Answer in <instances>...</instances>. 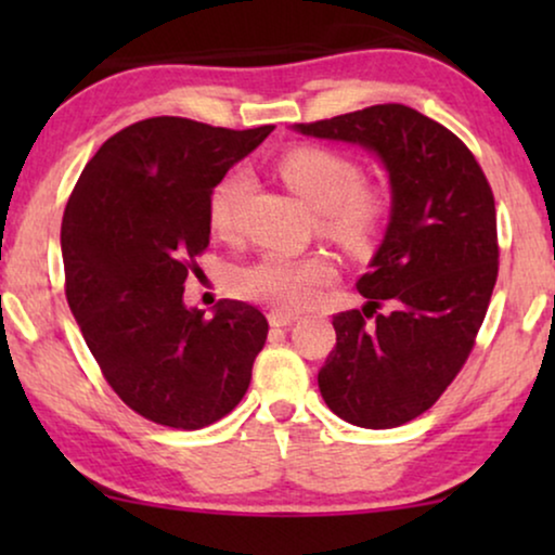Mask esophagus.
Returning a JSON list of instances; mask_svg holds the SVG:
<instances>
[{
    "label": "esophagus",
    "instance_id": "esophagus-1",
    "mask_svg": "<svg viewBox=\"0 0 555 555\" xmlns=\"http://www.w3.org/2000/svg\"><path fill=\"white\" fill-rule=\"evenodd\" d=\"M268 321H270L272 328H291V325L298 323V315L285 313V310H270Z\"/></svg>",
    "mask_w": 555,
    "mask_h": 555
}]
</instances>
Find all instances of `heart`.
I'll return each instance as SVG.
<instances>
[{
	"instance_id": "heart-1",
	"label": "heart",
	"mask_w": 555,
	"mask_h": 555,
	"mask_svg": "<svg viewBox=\"0 0 555 555\" xmlns=\"http://www.w3.org/2000/svg\"><path fill=\"white\" fill-rule=\"evenodd\" d=\"M280 177L315 209L318 230L346 253L371 255L391 215V196L382 184L363 181L361 166L346 154L323 146L285 151L278 162ZM253 189L247 169H232L209 194V224L222 237L240 230V211ZM336 280V264L325 255H291L268 249L232 275L237 295L283 310L313 306Z\"/></svg>"
}]
</instances>
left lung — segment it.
<instances>
[{
  "label": "left lung",
  "instance_id": "obj_1",
  "mask_svg": "<svg viewBox=\"0 0 555 555\" xmlns=\"http://www.w3.org/2000/svg\"><path fill=\"white\" fill-rule=\"evenodd\" d=\"M298 131L361 143L389 171V230L356 283L369 302L333 315L336 348L318 386L356 427H401L435 406L473 353L498 280L495 196L473 151L409 105H371ZM384 305L389 314L377 313Z\"/></svg>",
  "mask_w": 555,
  "mask_h": 555
}]
</instances>
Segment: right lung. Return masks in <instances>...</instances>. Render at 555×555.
Instances as JSON below:
<instances>
[{
  "label": "right lung",
  "instance_id": "add662e5",
  "mask_svg": "<svg viewBox=\"0 0 555 555\" xmlns=\"http://www.w3.org/2000/svg\"><path fill=\"white\" fill-rule=\"evenodd\" d=\"M272 128L139 120L98 149L67 199V306L103 378L143 420L202 429L245 397L268 318L222 300L207 321L181 295L209 247L211 189Z\"/></svg>",
  "mask_w": 555,
  "mask_h": 555
}]
</instances>
